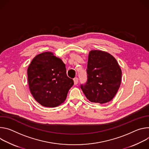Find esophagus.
Instances as JSON below:
<instances>
[{
    "label": "esophagus",
    "mask_w": 149,
    "mask_h": 149,
    "mask_svg": "<svg viewBox=\"0 0 149 149\" xmlns=\"http://www.w3.org/2000/svg\"><path fill=\"white\" fill-rule=\"evenodd\" d=\"M73 80H74V85H77L78 84V81H79V79L77 77H75L73 79Z\"/></svg>",
    "instance_id": "obj_1"
}]
</instances>
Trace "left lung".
I'll use <instances>...</instances> for the list:
<instances>
[{
  "instance_id": "left-lung-1",
  "label": "left lung",
  "mask_w": 149,
  "mask_h": 149,
  "mask_svg": "<svg viewBox=\"0 0 149 149\" xmlns=\"http://www.w3.org/2000/svg\"><path fill=\"white\" fill-rule=\"evenodd\" d=\"M86 71L88 81L80 88L88 100L101 104L111 101L121 82L122 71L116 59L107 52L91 50Z\"/></svg>"
}]
</instances>
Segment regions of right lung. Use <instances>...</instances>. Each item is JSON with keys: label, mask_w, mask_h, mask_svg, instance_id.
<instances>
[{"label": "right lung", "mask_w": 149, "mask_h": 149, "mask_svg": "<svg viewBox=\"0 0 149 149\" xmlns=\"http://www.w3.org/2000/svg\"><path fill=\"white\" fill-rule=\"evenodd\" d=\"M30 92L35 100L45 107H56L64 102L73 85L66 74L65 65L52 52H44L32 59L28 70Z\"/></svg>", "instance_id": "1"}]
</instances>
